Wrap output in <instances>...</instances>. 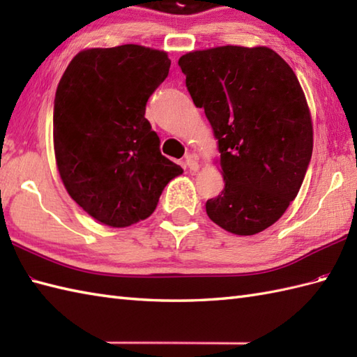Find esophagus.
Wrapping results in <instances>:
<instances>
[{"label":"esophagus","mask_w":357,"mask_h":357,"mask_svg":"<svg viewBox=\"0 0 357 357\" xmlns=\"http://www.w3.org/2000/svg\"><path fill=\"white\" fill-rule=\"evenodd\" d=\"M185 167L190 172H198L199 170V162H198V158L195 155H187L185 156Z\"/></svg>","instance_id":"obj_1"}]
</instances>
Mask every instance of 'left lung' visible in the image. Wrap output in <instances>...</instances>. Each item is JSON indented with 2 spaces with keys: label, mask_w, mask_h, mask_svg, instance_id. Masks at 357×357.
<instances>
[{
  "label": "left lung",
  "mask_w": 357,
  "mask_h": 357,
  "mask_svg": "<svg viewBox=\"0 0 357 357\" xmlns=\"http://www.w3.org/2000/svg\"><path fill=\"white\" fill-rule=\"evenodd\" d=\"M196 107L221 153L224 190L208 218L225 231L268 229L298 196L313 151V123L293 69L265 45H219L179 58Z\"/></svg>",
  "instance_id": "8db88e82"
}]
</instances>
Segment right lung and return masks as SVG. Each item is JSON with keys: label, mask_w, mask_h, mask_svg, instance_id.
Returning <instances> with one entry per match:
<instances>
[{"label": "right lung", "mask_w": 357, "mask_h": 357, "mask_svg": "<svg viewBox=\"0 0 357 357\" xmlns=\"http://www.w3.org/2000/svg\"><path fill=\"white\" fill-rule=\"evenodd\" d=\"M167 52L138 44L84 49L56 89L53 149L70 198L98 222L123 229L147 219L164 187L183 174L161 155L146 119L167 78Z\"/></svg>", "instance_id": "add662e5"}]
</instances>
